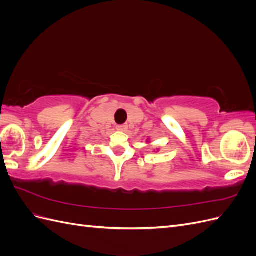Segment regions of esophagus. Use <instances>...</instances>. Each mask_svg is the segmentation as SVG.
Masks as SVG:
<instances>
[{"label":"esophagus","mask_w":256,"mask_h":256,"mask_svg":"<svg viewBox=\"0 0 256 256\" xmlns=\"http://www.w3.org/2000/svg\"><path fill=\"white\" fill-rule=\"evenodd\" d=\"M127 125H118V127H116V129H118V131H126L127 130Z\"/></svg>","instance_id":"34e87169"}]
</instances>
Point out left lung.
Here are the masks:
<instances>
[{"mask_svg":"<svg viewBox=\"0 0 256 256\" xmlns=\"http://www.w3.org/2000/svg\"><path fill=\"white\" fill-rule=\"evenodd\" d=\"M147 141H148V140H147Z\"/></svg>","mask_w":256,"mask_h":256,"instance_id":"1","label":"left lung"}]
</instances>
